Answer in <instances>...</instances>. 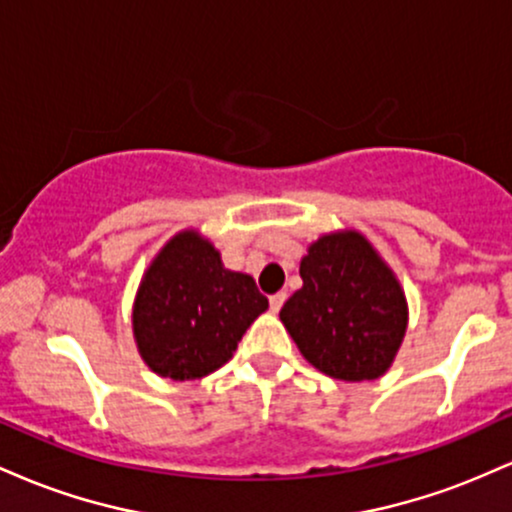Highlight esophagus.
<instances>
[{"label": "esophagus", "instance_id": "1", "mask_svg": "<svg viewBox=\"0 0 512 512\" xmlns=\"http://www.w3.org/2000/svg\"><path fill=\"white\" fill-rule=\"evenodd\" d=\"M284 303H286V293L284 291H279V293H274V296H269V305H272L274 313H279L281 305H284Z\"/></svg>", "mask_w": 512, "mask_h": 512}]
</instances>
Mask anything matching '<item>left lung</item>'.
Listing matches in <instances>:
<instances>
[{
	"instance_id": "obj_1",
	"label": "left lung",
	"mask_w": 512,
	"mask_h": 512,
	"mask_svg": "<svg viewBox=\"0 0 512 512\" xmlns=\"http://www.w3.org/2000/svg\"><path fill=\"white\" fill-rule=\"evenodd\" d=\"M303 286L281 308L305 361L361 383L385 375L407 332V298L395 272L358 231L317 238L301 260Z\"/></svg>"
}]
</instances>
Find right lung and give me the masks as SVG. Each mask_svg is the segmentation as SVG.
<instances>
[{
    "label": "right lung",
    "mask_w": 512,
    "mask_h": 512,
    "mask_svg": "<svg viewBox=\"0 0 512 512\" xmlns=\"http://www.w3.org/2000/svg\"><path fill=\"white\" fill-rule=\"evenodd\" d=\"M267 308L250 274L226 269L207 238L182 231L144 272L132 308L134 342L161 378L197 380L233 356Z\"/></svg>",
    "instance_id": "right-lung-1"
}]
</instances>
